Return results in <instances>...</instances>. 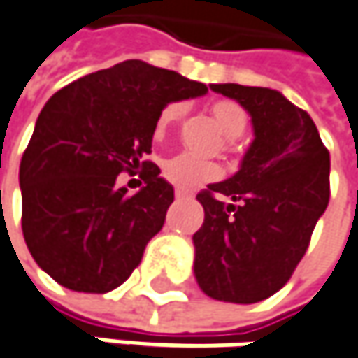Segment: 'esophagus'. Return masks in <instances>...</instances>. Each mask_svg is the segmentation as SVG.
Masks as SVG:
<instances>
[{
  "instance_id": "esophagus-1",
  "label": "esophagus",
  "mask_w": 358,
  "mask_h": 358,
  "mask_svg": "<svg viewBox=\"0 0 358 358\" xmlns=\"http://www.w3.org/2000/svg\"><path fill=\"white\" fill-rule=\"evenodd\" d=\"M176 199L178 200H184V199H188V192H184V190H176Z\"/></svg>"
}]
</instances>
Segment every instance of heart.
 <instances>
[{
	"mask_svg": "<svg viewBox=\"0 0 358 358\" xmlns=\"http://www.w3.org/2000/svg\"><path fill=\"white\" fill-rule=\"evenodd\" d=\"M210 115L215 119V123L219 125L221 134L227 139H235L243 136V131L247 129V113L243 111V107L235 101L221 99L215 101L208 107ZM186 113V105L184 103H170L162 113H159L158 125H156V134H164L166 129H170L174 123H178L180 119ZM221 174V168L213 162H204V159L194 158L190 154H178L172 156L170 159L164 162V176L170 180L172 184H176L180 188H192L200 182L206 180H215Z\"/></svg>",
	"mask_w": 358,
	"mask_h": 358,
	"instance_id": "obj_1",
	"label": "heart"
}]
</instances>
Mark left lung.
<instances>
[{"mask_svg": "<svg viewBox=\"0 0 358 358\" xmlns=\"http://www.w3.org/2000/svg\"><path fill=\"white\" fill-rule=\"evenodd\" d=\"M210 89L249 113L253 141L231 178L196 196L204 222L192 237L194 278L213 300L255 304L282 289L304 257L328 206L330 156L312 117L280 91Z\"/></svg>", "mask_w": 358, "mask_h": 358, "instance_id": "1", "label": "left lung"}]
</instances>
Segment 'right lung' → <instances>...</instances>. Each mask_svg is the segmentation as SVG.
<instances>
[{"label":"right lung","instance_id":"add662e5","mask_svg":"<svg viewBox=\"0 0 358 358\" xmlns=\"http://www.w3.org/2000/svg\"><path fill=\"white\" fill-rule=\"evenodd\" d=\"M206 85L143 60L87 74L40 111L20 164L22 231L54 282L107 294L136 269L164 227L174 188L143 156L166 105L206 95ZM142 168L136 195L116 176Z\"/></svg>","mask_w":358,"mask_h":358}]
</instances>
